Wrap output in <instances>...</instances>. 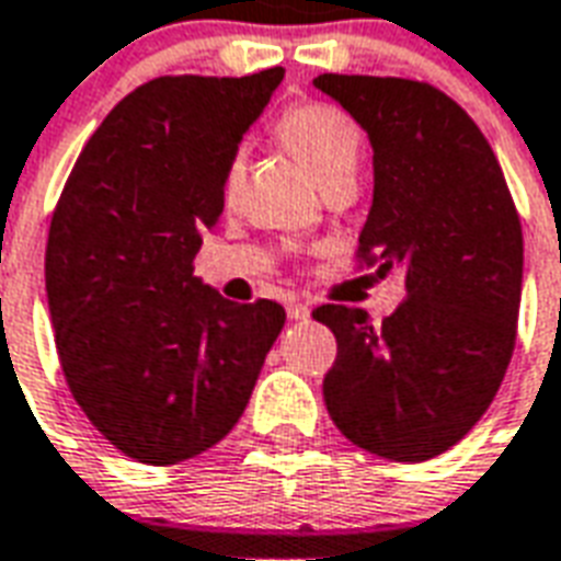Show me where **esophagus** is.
Returning a JSON list of instances; mask_svg holds the SVG:
<instances>
[{
    "mask_svg": "<svg viewBox=\"0 0 561 561\" xmlns=\"http://www.w3.org/2000/svg\"><path fill=\"white\" fill-rule=\"evenodd\" d=\"M288 318H291V321H306V318H309V306L300 300H291L288 302Z\"/></svg>",
    "mask_w": 561,
    "mask_h": 561,
    "instance_id": "obj_1",
    "label": "esophagus"
}]
</instances>
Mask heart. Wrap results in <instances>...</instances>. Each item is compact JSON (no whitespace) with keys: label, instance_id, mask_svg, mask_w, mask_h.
<instances>
[{"label":"heart","instance_id":"heart-1","mask_svg":"<svg viewBox=\"0 0 561 561\" xmlns=\"http://www.w3.org/2000/svg\"><path fill=\"white\" fill-rule=\"evenodd\" d=\"M279 139L300 157L306 169L318 178V184L342 172H354L359 157V127L351 115L335 110L330 103H300L282 115ZM243 151L228 157L222 172V193L231 196L243 178Z\"/></svg>","mask_w":561,"mask_h":561}]
</instances>
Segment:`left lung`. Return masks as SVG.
I'll return each instance as SVG.
<instances>
[{
    "label": "left lung",
    "mask_w": 561,
    "mask_h": 561,
    "mask_svg": "<svg viewBox=\"0 0 561 561\" xmlns=\"http://www.w3.org/2000/svg\"><path fill=\"white\" fill-rule=\"evenodd\" d=\"M371 142L375 193L359 252L401 267L408 300L368 321L321 306L339 342L323 401L344 437L377 458L419 463L455 446L491 408L514 351L524 234L491 145L434 85L321 73Z\"/></svg>",
    "instance_id": "obj_1"
}]
</instances>
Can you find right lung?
Instances as JSON below:
<instances>
[{"mask_svg": "<svg viewBox=\"0 0 561 561\" xmlns=\"http://www.w3.org/2000/svg\"><path fill=\"white\" fill-rule=\"evenodd\" d=\"M285 70L160 77L103 118L47 240L61 368L91 425L153 467L196 458L238 425L285 327L273 300H226L193 276L222 214V172Z\"/></svg>", "mask_w": 561, "mask_h": 561, "instance_id": "add662e5", "label": "right lung"}]
</instances>
